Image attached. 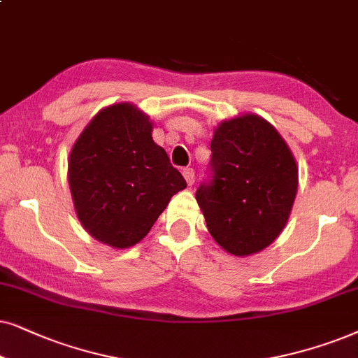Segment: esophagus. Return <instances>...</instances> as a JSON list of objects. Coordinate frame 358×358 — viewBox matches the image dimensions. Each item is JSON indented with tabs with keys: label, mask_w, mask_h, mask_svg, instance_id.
<instances>
[{
	"label": "esophagus",
	"mask_w": 358,
	"mask_h": 358,
	"mask_svg": "<svg viewBox=\"0 0 358 358\" xmlns=\"http://www.w3.org/2000/svg\"><path fill=\"white\" fill-rule=\"evenodd\" d=\"M183 176H185V180H187V183L188 185H193V182H194V170L193 169H183Z\"/></svg>",
	"instance_id": "esophagus-1"
}]
</instances>
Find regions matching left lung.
Masks as SVG:
<instances>
[{
	"label": "left lung",
	"mask_w": 358,
	"mask_h": 358,
	"mask_svg": "<svg viewBox=\"0 0 358 358\" xmlns=\"http://www.w3.org/2000/svg\"><path fill=\"white\" fill-rule=\"evenodd\" d=\"M209 178L196 201L214 241L237 257L268 247L288 221L298 169L287 142L255 114L224 121L211 141Z\"/></svg>",
	"instance_id": "obj_1"
}]
</instances>
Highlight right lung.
Wrapping results in <instances>:
<instances>
[{"instance_id": "obj_1", "label": "right lung", "mask_w": 358, "mask_h": 358, "mask_svg": "<svg viewBox=\"0 0 358 358\" xmlns=\"http://www.w3.org/2000/svg\"><path fill=\"white\" fill-rule=\"evenodd\" d=\"M69 183L76 216L94 239L127 249L149 234L187 182L152 141V122L134 104L104 108L75 142Z\"/></svg>"}]
</instances>
